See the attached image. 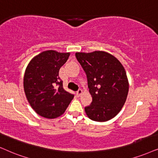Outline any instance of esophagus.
I'll return each mask as SVG.
<instances>
[{
	"instance_id": "34e87169",
	"label": "esophagus",
	"mask_w": 158,
	"mask_h": 158,
	"mask_svg": "<svg viewBox=\"0 0 158 158\" xmlns=\"http://www.w3.org/2000/svg\"><path fill=\"white\" fill-rule=\"evenodd\" d=\"M81 94H82V89H79V90H78L77 92V96H81Z\"/></svg>"
}]
</instances>
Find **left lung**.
Listing matches in <instances>:
<instances>
[{
    "label": "left lung",
    "instance_id": "left-lung-1",
    "mask_svg": "<svg viewBox=\"0 0 158 158\" xmlns=\"http://www.w3.org/2000/svg\"><path fill=\"white\" fill-rule=\"evenodd\" d=\"M76 57L87 75L91 104L85 108L93 121L110 120L126 101L129 84L125 70L114 56L103 51L77 52Z\"/></svg>",
    "mask_w": 158,
    "mask_h": 158
}]
</instances>
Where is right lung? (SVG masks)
Segmentation results:
<instances>
[{
	"instance_id": "1",
	"label": "right lung",
	"mask_w": 158,
	"mask_h": 158,
	"mask_svg": "<svg viewBox=\"0 0 158 158\" xmlns=\"http://www.w3.org/2000/svg\"><path fill=\"white\" fill-rule=\"evenodd\" d=\"M69 52L47 50L30 61L24 76V90L33 110L41 117L54 119L63 114L74 95L65 91L59 70Z\"/></svg>"
}]
</instances>
